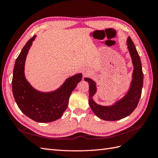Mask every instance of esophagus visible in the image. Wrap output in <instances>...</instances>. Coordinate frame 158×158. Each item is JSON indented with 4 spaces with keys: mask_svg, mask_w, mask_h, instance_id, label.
<instances>
[{
    "mask_svg": "<svg viewBox=\"0 0 158 158\" xmlns=\"http://www.w3.org/2000/svg\"><path fill=\"white\" fill-rule=\"evenodd\" d=\"M91 73H92V72H91L90 70L87 69H84V72H83V75H84V77H86V76H88L91 74Z\"/></svg>",
    "mask_w": 158,
    "mask_h": 158,
    "instance_id": "esophagus-1",
    "label": "esophagus"
}]
</instances>
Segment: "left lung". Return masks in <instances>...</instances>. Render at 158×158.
<instances>
[{"instance_id": "left-lung-1", "label": "left lung", "mask_w": 158, "mask_h": 158, "mask_svg": "<svg viewBox=\"0 0 158 158\" xmlns=\"http://www.w3.org/2000/svg\"><path fill=\"white\" fill-rule=\"evenodd\" d=\"M128 50L130 53L134 66L132 80L127 94L111 106H102L95 103L93 99L97 92L96 83L89 78H85L89 84V105L95 115L104 121H117L125 118L134 111L141 97L144 74L142 64L137 50L130 37L127 40Z\"/></svg>"}]
</instances>
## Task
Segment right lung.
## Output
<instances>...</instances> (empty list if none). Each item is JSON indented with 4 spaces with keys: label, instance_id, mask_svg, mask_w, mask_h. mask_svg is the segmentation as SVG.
<instances>
[{
    "label": "right lung",
    "instance_id": "obj_1",
    "mask_svg": "<svg viewBox=\"0 0 158 158\" xmlns=\"http://www.w3.org/2000/svg\"><path fill=\"white\" fill-rule=\"evenodd\" d=\"M36 35L28 41L16 60L12 81L14 99L21 111L38 123H49L60 118L68 107L70 95L82 80V74H76L66 79L55 91L43 92L33 88L25 76L26 59Z\"/></svg>",
    "mask_w": 158,
    "mask_h": 158
}]
</instances>
